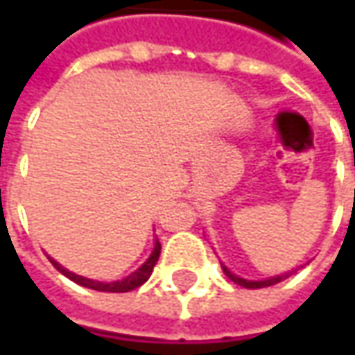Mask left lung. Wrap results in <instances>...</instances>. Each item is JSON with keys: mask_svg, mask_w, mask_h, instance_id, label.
<instances>
[{"mask_svg": "<svg viewBox=\"0 0 355 355\" xmlns=\"http://www.w3.org/2000/svg\"><path fill=\"white\" fill-rule=\"evenodd\" d=\"M221 268H223V272L227 275V279L233 280V282L239 284V286H245V288H265V286H272V284H277V282H282L284 279H288V277H291V272H293V270H291V272H282V275L268 277V279H263V280H247V279H241V277H237L235 272H231L223 263H221Z\"/></svg>", "mask_w": 355, "mask_h": 355, "instance_id": "8db88e82", "label": "left lung"}]
</instances>
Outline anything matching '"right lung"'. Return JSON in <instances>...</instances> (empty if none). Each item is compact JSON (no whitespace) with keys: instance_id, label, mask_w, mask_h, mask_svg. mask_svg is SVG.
I'll return each instance as SVG.
<instances>
[{"instance_id":"add662e5","label":"right lung","mask_w":355,"mask_h":355,"mask_svg":"<svg viewBox=\"0 0 355 355\" xmlns=\"http://www.w3.org/2000/svg\"><path fill=\"white\" fill-rule=\"evenodd\" d=\"M159 251H162V245H159V241L156 239L154 249H152V254L144 261L142 266L136 268V270H134L132 275H128L126 279L112 280V282H103V280H92L87 279V277H80V275H75V272L67 270V268L59 265L55 259L49 257V261H51V263L55 265V268H57L59 272H62L67 279H71L73 282H76V284H80V286H87V288H92V291H101V293H130V291L142 286L144 282L150 279V275H152V270H154V266H156L157 259H159Z\"/></svg>"}]
</instances>
